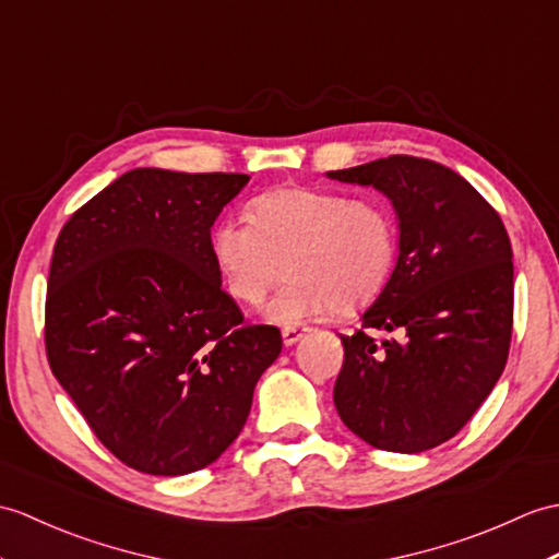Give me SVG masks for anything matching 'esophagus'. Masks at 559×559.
<instances>
[{"label": "esophagus", "instance_id": "esophagus-1", "mask_svg": "<svg viewBox=\"0 0 559 559\" xmlns=\"http://www.w3.org/2000/svg\"><path fill=\"white\" fill-rule=\"evenodd\" d=\"M305 331H307V329H297V326H285V329H283V343H285V345H295L297 341H300V338H302V335H305Z\"/></svg>", "mask_w": 559, "mask_h": 559}]
</instances>
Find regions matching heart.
<instances>
[{"instance_id":"obj_1","label":"heart","mask_w":559,"mask_h":559,"mask_svg":"<svg viewBox=\"0 0 559 559\" xmlns=\"http://www.w3.org/2000/svg\"><path fill=\"white\" fill-rule=\"evenodd\" d=\"M397 248V221L385 204L317 188L259 194L250 221L224 218L212 233L214 262L242 305H262L285 266L290 278L271 309L283 323L367 307L391 281Z\"/></svg>"}]
</instances>
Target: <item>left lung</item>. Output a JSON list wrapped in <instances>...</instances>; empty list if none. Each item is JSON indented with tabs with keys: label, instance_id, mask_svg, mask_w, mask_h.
<instances>
[{
	"label": "left lung",
	"instance_id": "obj_1",
	"mask_svg": "<svg viewBox=\"0 0 559 559\" xmlns=\"http://www.w3.org/2000/svg\"><path fill=\"white\" fill-rule=\"evenodd\" d=\"M388 194L400 254L353 335H341L333 402L343 424L388 452L445 443L474 417L510 355L512 245L500 214L452 168L393 154L343 171ZM399 335L379 344L374 333Z\"/></svg>",
	"mask_w": 559,
	"mask_h": 559
}]
</instances>
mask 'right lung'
<instances>
[{
  "instance_id": "obj_1",
  "label": "right lung",
  "mask_w": 559,
  "mask_h": 559,
  "mask_svg": "<svg viewBox=\"0 0 559 559\" xmlns=\"http://www.w3.org/2000/svg\"><path fill=\"white\" fill-rule=\"evenodd\" d=\"M245 174L135 168L63 224L51 254V373L116 460L154 476L204 469L242 431L281 355L221 288L212 226Z\"/></svg>"
}]
</instances>
